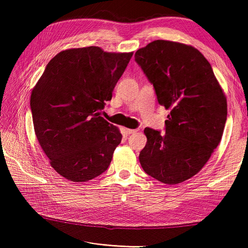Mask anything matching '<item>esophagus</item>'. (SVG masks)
Here are the masks:
<instances>
[{"label":"esophagus","instance_id":"34e87169","mask_svg":"<svg viewBox=\"0 0 248 248\" xmlns=\"http://www.w3.org/2000/svg\"><path fill=\"white\" fill-rule=\"evenodd\" d=\"M138 130L137 129H126L127 134H132V133H136Z\"/></svg>","mask_w":248,"mask_h":248}]
</instances>
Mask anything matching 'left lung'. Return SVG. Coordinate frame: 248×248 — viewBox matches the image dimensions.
<instances>
[{
    "label": "left lung",
    "instance_id": "8db88e82",
    "mask_svg": "<svg viewBox=\"0 0 248 248\" xmlns=\"http://www.w3.org/2000/svg\"><path fill=\"white\" fill-rule=\"evenodd\" d=\"M134 58L158 103L170 110L166 133L145 128L140 166L162 183H181L198 174L219 145L228 115L226 95L207 59L191 46L155 40Z\"/></svg>",
    "mask_w": 248,
    "mask_h": 248
}]
</instances>
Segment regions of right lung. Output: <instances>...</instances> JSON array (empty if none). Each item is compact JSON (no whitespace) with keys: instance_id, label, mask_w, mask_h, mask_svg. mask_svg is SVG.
<instances>
[{"instance_id":"obj_1","label":"right lung","mask_w":248,"mask_h":248,"mask_svg":"<svg viewBox=\"0 0 248 248\" xmlns=\"http://www.w3.org/2000/svg\"><path fill=\"white\" fill-rule=\"evenodd\" d=\"M133 52L98 46L59 52L34 87L31 106L35 134L50 166L72 182L106 171L121 142L118 127L100 116Z\"/></svg>"}]
</instances>
